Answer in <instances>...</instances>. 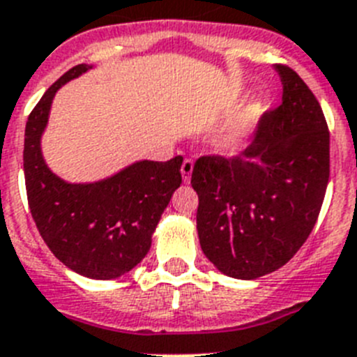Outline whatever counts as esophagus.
Segmentation results:
<instances>
[{
	"mask_svg": "<svg viewBox=\"0 0 357 357\" xmlns=\"http://www.w3.org/2000/svg\"><path fill=\"white\" fill-rule=\"evenodd\" d=\"M193 166H195V160L193 159H184V162H182V168H181V173H182V178H184V182H189L191 181V173H193Z\"/></svg>",
	"mask_w": 357,
	"mask_h": 357,
	"instance_id": "1",
	"label": "esophagus"
}]
</instances>
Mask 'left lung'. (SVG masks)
I'll list each match as a JSON object with an SVG mask.
<instances>
[{
    "label": "left lung",
    "instance_id": "1",
    "mask_svg": "<svg viewBox=\"0 0 357 357\" xmlns=\"http://www.w3.org/2000/svg\"><path fill=\"white\" fill-rule=\"evenodd\" d=\"M282 102L261 118L241 153L202 155L191 185L207 259L234 279L284 266L309 238L329 182V128L313 91L277 64Z\"/></svg>",
    "mask_w": 357,
    "mask_h": 357
}]
</instances>
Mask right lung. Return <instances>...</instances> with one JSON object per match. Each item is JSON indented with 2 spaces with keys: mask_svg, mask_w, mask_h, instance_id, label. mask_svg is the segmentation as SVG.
Returning a JSON list of instances; mask_svg holds the SVG:
<instances>
[{
  "mask_svg": "<svg viewBox=\"0 0 357 357\" xmlns=\"http://www.w3.org/2000/svg\"><path fill=\"white\" fill-rule=\"evenodd\" d=\"M87 71L78 64L50 87L28 116L23 168L28 206L39 234L73 272L109 280L143 261L173 191L182 184V155L141 160L96 184H66L40 155V134L56 89Z\"/></svg>",
  "mask_w": 357,
  "mask_h": 357,
  "instance_id": "add662e5",
  "label": "right lung"
}]
</instances>
